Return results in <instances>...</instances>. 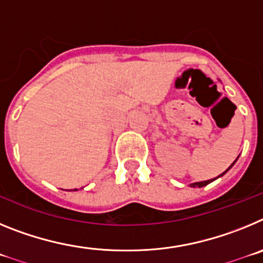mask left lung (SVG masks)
Returning <instances> with one entry per match:
<instances>
[{
  "label": "left lung",
  "instance_id": "left-lung-1",
  "mask_svg": "<svg viewBox=\"0 0 263 263\" xmlns=\"http://www.w3.org/2000/svg\"><path fill=\"white\" fill-rule=\"evenodd\" d=\"M237 159H238V157H237ZM237 159H236V160H234V162H233V163H232V164H231V166L228 167V170H225V171H224V173H222V174H221V175H218V176H217V178H213V179H210V180H204V182H195V183H191V184H190V187H194V188H196V187H199V188H200V187H204V185H206V184H210V183H212V182H213V180H216V179H218V178H221V176H222V175H225V174H227V173H228V171H229V170H231V168H232V167H233V164H234V163H236V162H237Z\"/></svg>",
  "mask_w": 263,
  "mask_h": 263
}]
</instances>
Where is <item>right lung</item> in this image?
<instances>
[{
    "instance_id": "obj_1",
    "label": "right lung",
    "mask_w": 263,
    "mask_h": 263,
    "mask_svg": "<svg viewBox=\"0 0 263 263\" xmlns=\"http://www.w3.org/2000/svg\"><path fill=\"white\" fill-rule=\"evenodd\" d=\"M73 191H78V190H73Z\"/></svg>"
}]
</instances>
